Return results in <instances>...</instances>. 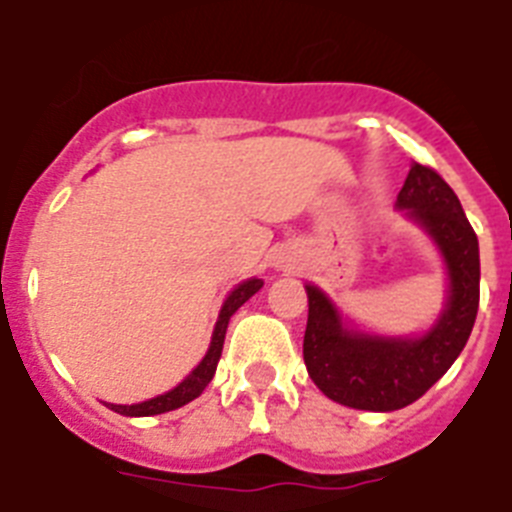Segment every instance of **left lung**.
Wrapping results in <instances>:
<instances>
[{
	"label": "left lung",
	"mask_w": 512,
	"mask_h": 512,
	"mask_svg": "<svg viewBox=\"0 0 512 512\" xmlns=\"http://www.w3.org/2000/svg\"><path fill=\"white\" fill-rule=\"evenodd\" d=\"M396 207L422 225L441 249L449 297L438 321L420 337H380L342 327L324 292L305 284L308 327L303 358L311 380L327 398L350 409H404L446 374L465 348L478 313V236L462 212L457 193L430 167L412 164Z\"/></svg>",
	"instance_id": "1"
}]
</instances>
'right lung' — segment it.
Segmentation results:
<instances>
[{
	"label": "right lung",
	"mask_w": 512,
	"mask_h": 512,
	"mask_svg": "<svg viewBox=\"0 0 512 512\" xmlns=\"http://www.w3.org/2000/svg\"><path fill=\"white\" fill-rule=\"evenodd\" d=\"M263 287V279H247L241 281L239 287L233 289L231 295L225 297L223 308H220V316H217V324H215V332H212V342H209V350L207 356L201 358L199 366L193 369L188 377H185L177 388L167 390L164 396H156V398H148L143 404H132V406H124V404H111L116 414H124V417H151V414H164V412H172V409H180L185 406L188 401L201 396V390L207 388L212 377H215V369H217V361H220V353H223V342H225V329H228V321L236 311H239L241 305L247 303L249 297L260 292Z\"/></svg>",
	"instance_id": "obj_1"
}]
</instances>
